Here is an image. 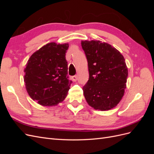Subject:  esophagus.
<instances>
[{
	"label": "esophagus",
	"instance_id": "1",
	"mask_svg": "<svg viewBox=\"0 0 154 154\" xmlns=\"http://www.w3.org/2000/svg\"><path fill=\"white\" fill-rule=\"evenodd\" d=\"M72 81H73V82H76L77 79H78V76H77L76 75L73 76L72 77Z\"/></svg>",
	"mask_w": 154,
	"mask_h": 154
}]
</instances>
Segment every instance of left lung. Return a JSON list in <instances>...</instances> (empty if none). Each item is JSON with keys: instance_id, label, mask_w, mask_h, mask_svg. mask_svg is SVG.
Returning <instances> with one entry per match:
<instances>
[{"instance_id": "1", "label": "left lung", "mask_w": 154, "mask_h": 154, "mask_svg": "<svg viewBox=\"0 0 154 154\" xmlns=\"http://www.w3.org/2000/svg\"><path fill=\"white\" fill-rule=\"evenodd\" d=\"M88 62L89 79L83 87L88 105L95 110L114 108L125 94L128 68L124 57L108 43L82 40Z\"/></svg>"}]
</instances>
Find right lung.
Instances as JSON below:
<instances>
[{"label": "right lung", "mask_w": 154, "mask_h": 154, "mask_svg": "<svg viewBox=\"0 0 154 154\" xmlns=\"http://www.w3.org/2000/svg\"><path fill=\"white\" fill-rule=\"evenodd\" d=\"M69 43H48L32 54L24 70L26 91L44 106H54L66 98L72 83L68 80L66 53Z\"/></svg>", "instance_id": "1"}]
</instances>
